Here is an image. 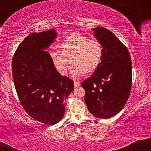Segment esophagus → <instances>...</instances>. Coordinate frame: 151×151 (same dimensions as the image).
Masks as SVG:
<instances>
[{"mask_svg":"<svg viewBox=\"0 0 151 151\" xmlns=\"http://www.w3.org/2000/svg\"><path fill=\"white\" fill-rule=\"evenodd\" d=\"M74 86H75V87H78V86L80 85L81 83L78 81H74Z\"/></svg>","mask_w":151,"mask_h":151,"instance_id":"1","label":"esophagus"}]
</instances>
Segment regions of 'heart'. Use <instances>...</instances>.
Returning <instances> with one entry per match:
<instances>
[{
  "label": "heart",
  "instance_id": "1",
  "mask_svg": "<svg viewBox=\"0 0 151 151\" xmlns=\"http://www.w3.org/2000/svg\"><path fill=\"white\" fill-rule=\"evenodd\" d=\"M60 50L50 52V58L59 74L65 75L72 64L74 75H89L101 65L104 57L103 45L98 40L90 39L79 34L72 35L62 41Z\"/></svg>",
  "mask_w": 151,
  "mask_h": 151
}]
</instances>
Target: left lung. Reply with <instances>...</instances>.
Instances as JSON below:
<instances>
[{
	"mask_svg": "<svg viewBox=\"0 0 151 151\" xmlns=\"http://www.w3.org/2000/svg\"><path fill=\"white\" fill-rule=\"evenodd\" d=\"M104 47L103 60L91 77L81 83L89 112L109 119L124 108L132 84V64L127 47L104 27L92 29Z\"/></svg>",
	"mask_w": 151,
	"mask_h": 151,
	"instance_id": "8db88e82",
	"label": "left lung"
}]
</instances>
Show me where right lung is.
I'll list each match as a JSON object with an SVG mask.
<instances>
[{
	"instance_id": "add662e5",
	"label": "right lung",
	"mask_w": 151,
	"mask_h": 151,
	"mask_svg": "<svg viewBox=\"0 0 151 151\" xmlns=\"http://www.w3.org/2000/svg\"><path fill=\"white\" fill-rule=\"evenodd\" d=\"M57 35L55 30L30 34L17 48L12 61L20 104L32 119L48 125L63 118L65 101L74 89L73 81L58 73L46 51Z\"/></svg>"
}]
</instances>
